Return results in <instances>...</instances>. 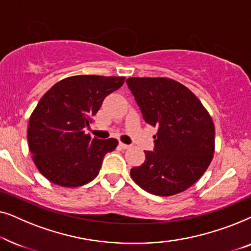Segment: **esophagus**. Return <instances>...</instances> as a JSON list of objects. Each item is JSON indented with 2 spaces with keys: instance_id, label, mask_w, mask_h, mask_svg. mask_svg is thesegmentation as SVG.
Instances as JSON below:
<instances>
[{
  "instance_id": "obj_1",
  "label": "esophagus",
  "mask_w": 251,
  "mask_h": 251,
  "mask_svg": "<svg viewBox=\"0 0 251 251\" xmlns=\"http://www.w3.org/2000/svg\"><path fill=\"white\" fill-rule=\"evenodd\" d=\"M119 146L123 150H128V149H130V147H131V145H128V144H125V143H121V142L119 143Z\"/></svg>"
}]
</instances>
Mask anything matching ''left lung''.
<instances>
[{
  "label": "left lung",
  "mask_w": 251,
  "mask_h": 251,
  "mask_svg": "<svg viewBox=\"0 0 251 251\" xmlns=\"http://www.w3.org/2000/svg\"><path fill=\"white\" fill-rule=\"evenodd\" d=\"M126 84L143 119L156 126L154 150L132 168L131 178L149 193L169 197L200 178L212 160L215 126L190 89L167 77H129Z\"/></svg>",
  "instance_id": "obj_1"
}]
</instances>
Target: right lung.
<instances>
[{
	"mask_svg": "<svg viewBox=\"0 0 251 251\" xmlns=\"http://www.w3.org/2000/svg\"><path fill=\"white\" fill-rule=\"evenodd\" d=\"M125 77L76 75L47 91L30 115L27 139L34 163L47 179L65 187L91 181L105 154L118 140L85 135L104 99L122 87Z\"/></svg>",
	"mask_w": 251,
	"mask_h": 251,
	"instance_id": "right-lung-1",
	"label": "right lung"
}]
</instances>
